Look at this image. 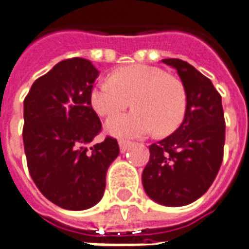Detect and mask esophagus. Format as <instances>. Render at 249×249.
Here are the masks:
<instances>
[{
    "instance_id": "esophagus-1",
    "label": "esophagus",
    "mask_w": 249,
    "mask_h": 249,
    "mask_svg": "<svg viewBox=\"0 0 249 249\" xmlns=\"http://www.w3.org/2000/svg\"><path fill=\"white\" fill-rule=\"evenodd\" d=\"M119 145H120V151L124 153V152H126V151H128V149H129L130 145H132V142H130V141L120 140L119 141Z\"/></svg>"
}]
</instances>
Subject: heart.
Returning <instances> with one entry per match:
<instances>
[{"mask_svg":"<svg viewBox=\"0 0 249 249\" xmlns=\"http://www.w3.org/2000/svg\"><path fill=\"white\" fill-rule=\"evenodd\" d=\"M135 110L107 121V132L121 139L152 133L165 136L178 129L187 112V92L180 78L145 64L119 68L110 80L90 90V104L100 116H113L130 105Z\"/></svg>","mask_w":249,"mask_h":249,"instance_id":"1","label":"heart"}]
</instances>
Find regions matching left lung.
Masks as SVG:
<instances>
[{
	"instance_id": "left-lung-1",
	"label": "left lung",
	"mask_w": 249,
	"mask_h": 249,
	"mask_svg": "<svg viewBox=\"0 0 249 249\" xmlns=\"http://www.w3.org/2000/svg\"><path fill=\"white\" fill-rule=\"evenodd\" d=\"M187 92V112L172 135L149 145L142 172L146 195L167 207H181L201 197L212 185L223 161L225 121L221 96L208 77L188 62L165 58Z\"/></svg>"
}]
</instances>
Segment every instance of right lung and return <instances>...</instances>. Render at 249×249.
Listing matches in <instances>:
<instances>
[{"label": "right lung", "instance_id": "add662e5", "mask_svg": "<svg viewBox=\"0 0 249 249\" xmlns=\"http://www.w3.org/2000/svg\"><path fill=\"white\" fill-rule=\"evenodd\" d=\"M98 71L85 58L58 62L37 78L24 100V149L40 192L69 211L103 198L109 165L119 156L117 140L93 144L101 121L90 104Z\"/></svg>", "mask_w": 249, "mask_h": 249}]
</instances>
